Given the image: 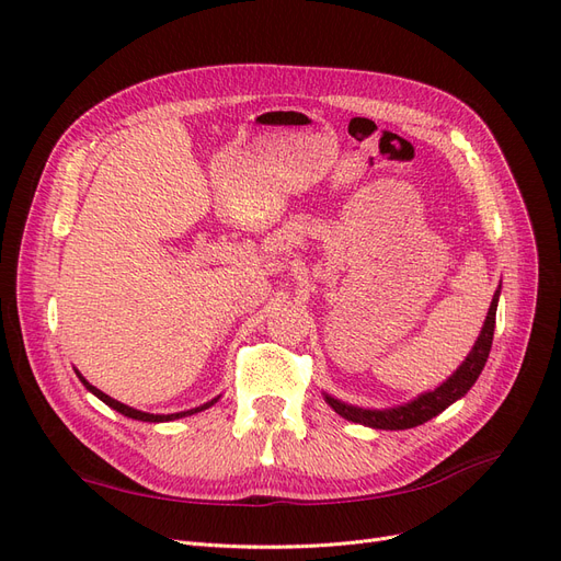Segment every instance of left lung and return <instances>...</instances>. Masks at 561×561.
<instances>
[{
    "label": "left lung",
    "instance_id": "left-lung-1",
    "mask_svg": "<svg viewBox=\"0 0 561 561\" xmlns=\"http://www.w3.org/2000/svg\"><path fill=\"white\" fill-rule=\"evenodd\" d=\"M499 296H501V286L496 288V294L492 298L490 312H486L484 327L480 331V337L476 340L471 354L466 356V360L457 368V373H451V377H447L440 387L417 396V399L405 403V405L389 408V410H366V408L347 405V403L333 399V396H329V393H323V399H327V403L340 414V417H345V420L356 422V424L370 426V428L403 431V428L420 426V424L433 420L445 408H449L451 403L459 401L461 396H466V391L471 389L476 385V379L480 377V373L486 364V356H490V350H492Z\"/></svg>",
    "mask_w": 561,
    "mask_h": 561
}]
</instances>
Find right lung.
I'll use <instances>...</instances> for the list:
<instances>
[{
    "label": "right lung",
    "mask_w": 561,
    "mask_h": 561,
    "mask_svg": "<svg viewBox=\"0 0 561 561\" xmlns=\"http://www.w3.org/2000/svg\"><path fill=\"white\" fill-rule=\"evenodd\" d=\"M77 375H79V370H77ZM79 379H81V382H83V387H85L90 393H95L102 403H106V405H110V408H114L116 412L125 414V417H130V420H139V422H153V424H156V422H172V420H179V417H188V414H195V412H203V410L211 408L216 401H219V399H211L209 403H205V405H201V408L186 410V412H174V414H151V412H141V410H135V408H130V405H123V403H118L116 399H112V396H106L104 391H100L98 387L90 385L83 375H79Z\"/></svg>",
    "instance_id": "1"
}]
</instances>
